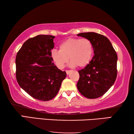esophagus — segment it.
Masks as SVG:
<instances>
[{
	"label": "esophagus",
	"mask_w": 134,
	"mask_h": 134,
	"mask_svg": "<svg viewBox=\"0 0 134 134\" xmlns=\"http://www.w3.org/2000/svg\"><path fill=\"white\" fill-rule=\"evenodd\" d=\"M70 71H71V70H66V73H67V75H68V74H69Z\"/></svg>",
	"instance_id": "1"
}]
</instances>
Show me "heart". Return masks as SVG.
Segmentation results:
<instances>
[{
  "instance_id": "1",
  "label": "heart",
  "mask_w": 134,
  "mask_h": 134,
  "mask_svg": "<svg viewBox=\"0 0 134 134\" xmlns=\"http://www.w3.org/2000/svg\"><path fill=\"white\" fill-rule=\"evenodd\" d=\"M93 54V46L87 38H71L63 41L59 51L53 50L51 57L59 69H64L69 58L71 67H85L89 64Z\"/></svg>"
}]
</instances>
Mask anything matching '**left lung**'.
I'll use <instances>...</instances> for the list:
<instances>
[{
	"instance_id": "8db88e82",
	"label": "left lung",
	"mask_w": 134,
	"mask_h": 134,
	"mask_svg": "<svg viewBox=\"0 0 134 134\" xmlns=\"http://www.w3.org/2000/svg\"><path fill=\"white\" fill-rule=\"evenodd\" d=\"M89 40L94 55L89 64L79 71L80 78L77 87L89 99H96L105 93L114 84L117 76L118 57L110 41L96 32L77 35Z\"/></svg>"
}]
</instances>
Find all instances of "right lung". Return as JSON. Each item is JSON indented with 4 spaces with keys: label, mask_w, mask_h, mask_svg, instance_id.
Wrapping results in <instances>:
<instances>
[{
    "label": "right lung",
    "mask_w": 134,
    "mask_h": 134,
    "mask_svg": "<svg viewBox=\"0 0 134 134\" xmlns=\"http://www.w3.org/2000/svg\"><path fill=\"white\" fill-rule=\"evenodd\" d=\"M54 38L38 35L29 38L16 57V77L20 87L42 101L49 100L56 96L67 76L65 71L53 63L51 50L54 47Z\"/></svg>",
    "instance_id": "right-lung-1"
}]
</instances>
